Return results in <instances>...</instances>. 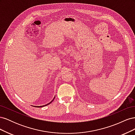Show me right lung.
<instances>
[{
  "label": "right lung",
  "mask_w": 135,
  "mask_h": 135,
  "mask_svg": "<svg viewBox=\"0 0 135 135\" xmlns=\"http://www.w3.org/2000/svg\"><path fill=\"white\" fill-rule=\"evenodd\" d=\"M55 97H54V99L52 100V101H51L50 103H48V104H46V105H43V106H39V107H36V108H40V107H44V106H46V105H49V104H50L54 100V99H55Z\"/></svg>",
  "instance_id": "right-lung-1"
}]
</instances>
